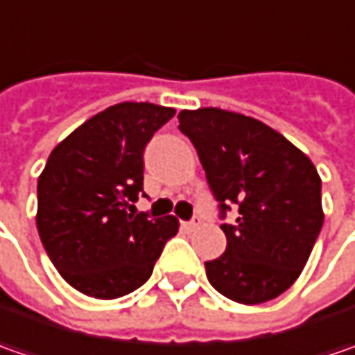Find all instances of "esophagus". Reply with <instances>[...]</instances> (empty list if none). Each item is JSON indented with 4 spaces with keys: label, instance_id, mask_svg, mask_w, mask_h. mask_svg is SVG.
<instances>
[{
    "label": "esophagus",
    "instance_id": "obj_1",
    "mask_svg": "<svg viewBox=\"0 0 355 355\" xmlns=\"http://www.w3.org/2000/svg\"><path fill=\"white\" fill-rule=\"evenodd\" d=\"M199 223H201V221H199V217H198V219H191V221H185V223H182V225H184V229H189V231H191V229H198Z\"/></svg>",
    "mask_w": 355,
    "mask_h": 355
}]
</instances>
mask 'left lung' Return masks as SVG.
<instances>
[{
	"instance_id": "obj_1",
	"label": "left lung",
	"mask_w": 355,
	"mask_h": 355,
	"mask_svg": "<svg viewBox=\"0 0 355 355\" xmlns=\"http://www.w3.org/2000/svg\"><path fill=\"white\" fill-rule=\"evenodd\" d=\"M221 211L225 252L205 263L211 286L239 304H261L288 291L318 239L322 182L310 157L261 120L221 108L182 110Z\"/></svg>"
}]
</instances>
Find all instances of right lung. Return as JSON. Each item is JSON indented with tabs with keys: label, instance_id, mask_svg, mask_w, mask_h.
Listing matches in <instances>:
<instances>
[{
	"label": "right lung",
	"instance_id": "right-lung-1",
	"mask_svg": "<svg viewBox=\"0 0 355 355\" xmlns=\"http://www.w3.org/2000/svg\"><path fill=\"white\" fill-rule=\"evenodd\" d=\"M173 114L152 103L114 104L51 152L35 221L51 263L78 293L112 300L136 291L178 233L173 215L130 211L144 191V148Z\"/></svg>",
	"mask_w": 355,
	"mask_h": 355
}]
</instances>
